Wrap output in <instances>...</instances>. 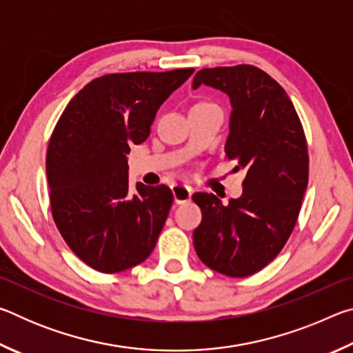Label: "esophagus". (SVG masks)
<instances>
[{
    "label": "esophagus",
    "mask_w": 353,
    "mask_h": 353,
    "mask_svg": "<svg viewBox=\"0 0 353 353\" xmlns=\"http://www.w3.org/2000/svg\"><path fill=\"white\" fill-rule=\"evenodd\" d=\"M172 190V194H174V201L177 204H185V202H188L191 199V188L187 187V185H181V183H176L171 187Z\"/></svg>",
    "instance_id": "34e87169"
}]
</instances>
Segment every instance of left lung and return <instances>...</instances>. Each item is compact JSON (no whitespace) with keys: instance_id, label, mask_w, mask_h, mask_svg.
<instances>
[{"instance_id":"left-lung-1","label":"left lung","mask_w":353,"mask_h":353,"mask_svg":"<svg viewBox=\"0 0 353 353\" xmlns=\"http://www.w3.org/2000/svg\"><path fill=\"white\" fill-rule=\"evenodd\" d=\"M202 83L230 98L224 151L246 179L229 205L212 193L191 196L202 212L194 249L210 270L248 277L276 259L294 229L308 185L305 132L283 87L254 65L204 68L194 90Z\"/></svg>"}]
</instances>
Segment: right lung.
I'll return each instance as SVG.
<instances>
[{"label": "right lung", "instance_id": "right-lung-1", "mask_svg": "<svg viewBox=\"0 0 353 353\" xmlns=\"http://www.w3.org/2000/svg\"><path fill=\"white\" fill-rule=\"evenodd\" d=\"M194 68L113 73L88 82L52 130L46 176L54 223L93 270L115 274L145 261L168 218L166 185L129 188L130 145L145 141L159 107Z\"/></svg>", "mask_w": 353, "mask_h": 353}]
</instances>
